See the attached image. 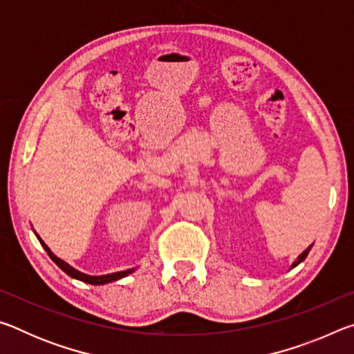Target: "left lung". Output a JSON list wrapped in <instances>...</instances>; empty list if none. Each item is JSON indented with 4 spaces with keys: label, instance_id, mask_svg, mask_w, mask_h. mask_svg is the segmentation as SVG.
Wrapping results in <instances>:
<instances>
[{
    "label": "left lung",
    "instance_id": "1",
    "mask_svg": "<svg viewBox=\"0 0 354 354\" xmlns=\"http://www.w3.org/2000/svg\"><path fill=\"white\" fill-rule=\"evenodd\" d=\"M310 247H313V245H310ZM310 247H309V248H306V250H304V251H303V253L298 256V259H297L295 262H293V263H292V268H293V267H297L299 262H303L304 259H306V256L309 254V250H310Z\"/></svg>",
    "mask_w": 354,
    "mask_h": 354
}]
</instances>
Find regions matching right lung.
<instances>
[{
  "label": "right lung",
  "mask_w": 354,
  "mask_h": 354,
  "mask_svg": "<svg viewBox=\"0 0 354 354\" xmlns=\"http://www.w3.org/2000/svg\"><path fill=\"white\" fill-rule=\"evenodd\" d=\"M37 237H39V236H37ZM39 241H40V243H41V247L45 248L48 256H50L51 259L57 263V267H61L62 270H64L65 273H67V274H70L71 278H76V279H80V281H84V283L93 284V286H100V284L111 283V281H117V279H120V278H124V277H128L129 273H133V268H131V270H124V272H118V273H112V274H104V277H88V274H84V273H81V272L75 270V268L71 267V266H68L67 262H64L62 259H59V257H57L56 254H53L51 250L46 247V243H45L44 241H41L40 237H39Z\"/></svg>",
  "instance_id": "1"
}]
</instances>
